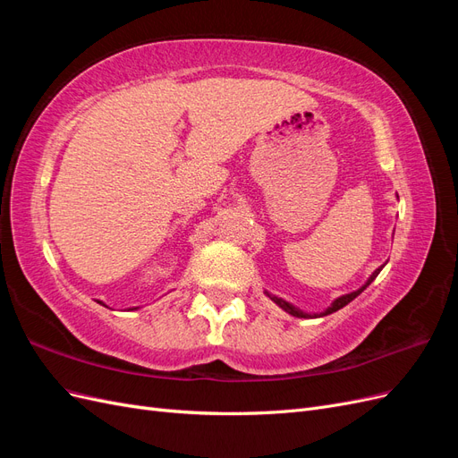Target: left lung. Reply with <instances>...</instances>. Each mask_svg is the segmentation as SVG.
Segmentation results:
<instances>
[{
  "label": "left lung",
  "instance_id": "8db88e82",
  "mask_svg": "<svg viewBox=\"0 0 458 458\" xmlns=\"http://www.w3.org/2000/svg\"><path fill=\"white\" fill-rule=\"evenodd\" d=\"M384 267V266H382ZM382 267H378L377 271H374L370 276H369V281L361 286V288H359V290H355V293H350V294H345V296H340V298H336L335 301H332V306L327 310V311H323L321 313V317L323 315H330V313H335V311H338V310H342L344 306H348V303L352 301V300H355L359 294H361L363 293V290L374 281V279H377V276H378V273L382 271ZM275 303H276V306H279V308H283L286 313H290V315H294V317H311V315H308V313H303V311H300L298 308H294L293 306V303H288V301H284V300H281V298H276V296H271V294H267ZM317 317V315H315Z\"/></svg>",
  "mask_w": 458,
  "mask_h": 458
}]
</instances>
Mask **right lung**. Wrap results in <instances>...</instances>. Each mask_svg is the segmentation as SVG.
I'll return each instance as SVG.
<instances>
[{
	"label": "right lung",
	"mask_w": 458,
	"mask_h": 458,
	"mask_svg": "<svg viewBox=\"0 0 458 458\" xmlns=\"http://www.w3.org/2000/svg\"><path fill=\"white\" fill-rule=\"evenodd\" d=\"M99 303H103V301H99ZM103 306H105V303H103ZM133 310H137V308H133Z\"/></svg>",
	"instance_id": "1"
}]
</instances>
